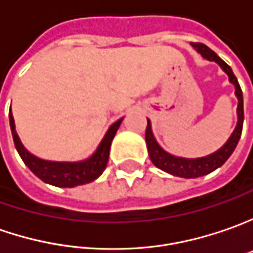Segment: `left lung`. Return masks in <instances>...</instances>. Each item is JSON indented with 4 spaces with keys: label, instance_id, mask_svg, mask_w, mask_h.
<instances>
[{
    "label": "left lung",
    "instance_id": "obj_1",
    "mask_svg": "<svg viewBox=\"0 0 253 253\" xmlns=\"http://www.w3.org/2000/svg\"><path fill=\"white\" fill-rule=\"evenodd\" d=\"M192 47L196 50L199 54L205 60L214 61L217 63L220 68L225 74L228 75V81H230L234 88H235V96L238 99V106H237V126L234 128V131L231 133L228 140L224 143L222 147H220L217 151L205 155V157H197V158H185V157H178L173 154L168 153L162 148L155 140V135L151 128V122L150 119H147V130H145V143L148 148V154L153 164L160 168L164 172H168L173 176L179 178H199V176H205L207 173L213 172L217 168H220L224 162L227 161L231 157V154L234 153L237 144L240 141L241 133H242V125H244V99H242V91H241L240 84L237 77L234 75L231 67L224 63L220 57L214 53L211 48H209L202 43H192Z\"/></svg>",
    "mask_w": 253,
    "mask_h": 253
}]
</instances>
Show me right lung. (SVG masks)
Returning <instances> with one entry per match:
<instances>
[{"mask_svg":"<svg viewBox=\"0 0 253 253\" xmlns=\"http://www.w3.org/2000/svg\"><path fill=\"white\" fill-rule=\"evenodd\" d=\"M122 122H123V118L116 120L113 125H110L108 131L105 133L102 141L91 157L81 161H50V160H43L33 155L25 148V145L16 133L12 112L9 110V126L12 131L13 143L22 161L44 183L57 187H75L85 185V183H91L95 179L99 178L102 172L106 168V164L109 160L110 144Z\"/></svg>","mask_w":253,"mask_h":253,"instance_id":"obj_1","label":"right lung"}]
</instances>
